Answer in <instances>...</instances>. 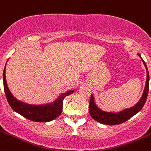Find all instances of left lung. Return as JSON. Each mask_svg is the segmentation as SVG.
I'll return each instance as SVG.
<instances>
[{"label": "left lung", "instance_id": "8db88e82", "mask_svg": "<svg viewBox=\"0 0 151 151\" xmlns=\"http://www.w3.org/2000/svg\"><path fill=\"white\" fill-rule=\"evenodd\" d=\"M139 55L140 56V55ZM141 57V56H140ZM142 59V58H141ZM144 65L145 66L147 69V81H146V85L144 90V93L142 95V98L140 101L134 106L133 107L129 108V109H126L122 112H118V113H112V112H106L101 110L99 108L95 105V101H94V98L92 95H91V98L89 101V106H88V110H89V114L91 116V118L95 120L96 122L99 123L104 124L107 125H117L120 124L124 123L128 119L136 115V113L139 112L142 107L144 106L147 100V95H148L149 91V73L147 71V68L146 65L145 63L142 59Z\"/></svg>", "mask_w": 151, "mask_h": 151}]
</instances>
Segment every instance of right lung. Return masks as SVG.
I'll return each mask as SVG.
<instances>
[{"instance_id":"add662e5","label":"right lung","mask_w":151,"mask_h":151,"mask_svg":"<svg viewBox=\"0 0 151 151\" xmlns=\"http://www.w3.org/2000/svg\"><path fill=\"white\" fill-rule=\"evenodd\" d=\"M5 68L6 66L4 68V74H3L4 92H5L6 100H7L9 106L14 111L29 120L36 122H48L60 116L63 111V100L68 95L72 94L73 91H69L62 95L55 101L53 104L42 106L29 105V104L18 101L12 96V95L9 91V88L7 87V85H6Z\"/></svg>"}]
</instances>
